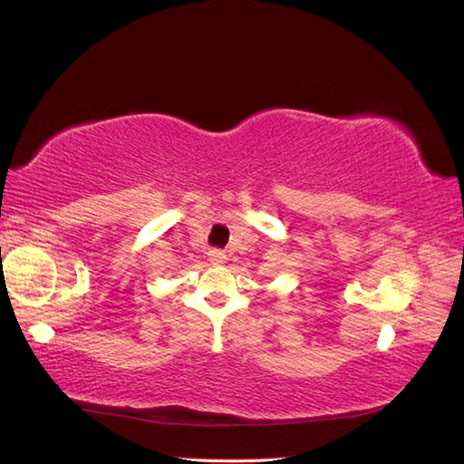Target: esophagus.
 I'll return each instance as SVG.
<instances>
[{
    "label": "esophagus",
    "mask_w": 464,
    "mask_h": 464,
    "mask_svg": "<svg viewBox=\"0 0 464 464\" xmlns=\"http://www.w3.org/2000/svg\"><path fill=\"white\" fill-rule=\"evenodd\" d=\"M209 261L215 263V265H221V263L227 261V255L219 249H213V251H209Z\"/></svg>",
    "instance_id": "34e87169"
}]
</instances>
